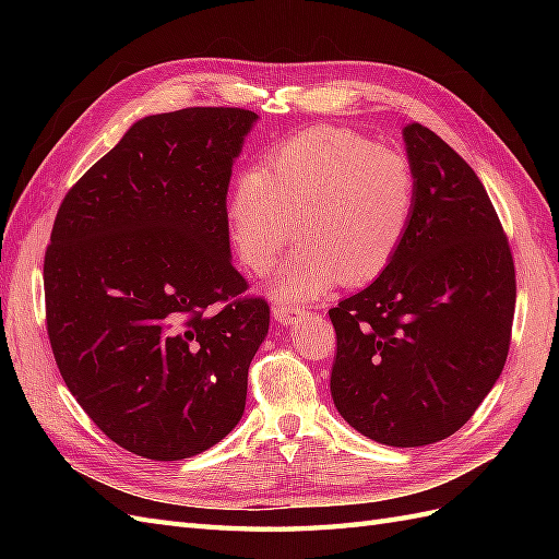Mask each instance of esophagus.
Returning a JSON list of instances; mask_svg holds the SVG:
<instances>
[{"label": "esophagus", "instance_id": "34e87169", "mask_svg": "<svg viewBox=\"0 0 559 559\" xmlns=\"http://www.w3.org/2000/svg\"><path fill=\"white\" fill-rule=\"evenodd\" d=\"M306 314H308L306 308L289 306V302H277L273 308V317L280 321V324H296V321H300Z\"/></svg>", "mask_w": 559, "mask_h": 559}]
</instances>
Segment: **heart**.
Wrapping results in <instances>:
<instances>
[{"label": "heart", "instance_id": "b5f03b06", "mask_svg": "<svg viewBox=\"0 0 559 559\" xmlns=\"http://www.w3.org/2000/svg\"><path fill=\"white\" fill-rule=\"evenodd\" d=\"M417 200V173L399 148L347 128H312L235 179L226 216L235 251L257 275L277 263L298 228L302 245L270 292L310 300L341 277H380L408 238Z\"/></svg>", "mask_w": 559, "mask_h": 559}]
</instances>
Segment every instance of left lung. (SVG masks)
<instances>
[{
  "mask_svg": "<svg viewBox=\"0 0 559 559\" xmlns=\"http://www.w3.org/2000/svg\"><path fill=\"white\" fill-rule=\"evenodd\" d=\"M403 140L419 181L415 224L394 263L329 310L331 396L359 433L419 448L462 429L499 380L515 265L471 165L421 123Z\"/></svg>",
  "mask_w": 559,
  "mask_h": 559,
  "instance_id": "1",
  "label": "left lung"
}]
</instances>
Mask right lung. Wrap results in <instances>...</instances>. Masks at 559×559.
Segmentation results:
<instances>
[{
    "instance_id": "1",
    "label": "right lung",
    "mask_w": 559,
    "mask_h": 559,
    "mask_svg": "<svg viewBox=\"0 0 559 559\" xmlns=\"http://www.w3.org/2000/svg\"><path fill=\"white\" fill-rule=\"evenodd\" d=\"M257 114L146 116L58 210L44 259L60 376L116 445L156 462L205 452L245 413L270 326L230 261L226 195Z\"/></svg>"
}]
</instances>
